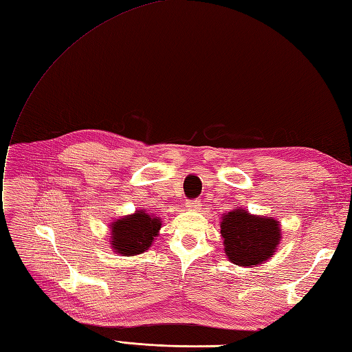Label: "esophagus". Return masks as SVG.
Returning a JSON list of instances; mask_svg holds the SVG:
<instances>
[{"label":"esophagus","instance_id":"esophagus-1","mask_svg":"<svg viewBox=\"0 0 352 352\" xmlns=\"http://www.w3.org/2000/svg\"><path fill=\"white\" fill-rule=\"evenodd\" d=\"M186 209H188V210H199L200 209V200H188V203H186Z\"/></svg>","mask_w":352,"mask_h":352}]
</instances>
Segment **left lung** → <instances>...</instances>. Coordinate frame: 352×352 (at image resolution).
I'll list each match as a JSON object with an SVG mask.
<instances>
[{
  "mask_svg": "<svg viewBox=\"0 0 352 352\" xmlns=\"http://www.w3.org/2000/svg\"><path fill=\"white\" fill-rule=\"evenodd\" d=\"M221 236L229 261L239 267H253L268 261L282 239V229L272 217L233 209L221 217Z\"/></svg>",
  "mask_w": 352,
  "mask_h": 352,
  "instance_id": "left-lung-1",
  "label": "left lung"
}]
</instances>
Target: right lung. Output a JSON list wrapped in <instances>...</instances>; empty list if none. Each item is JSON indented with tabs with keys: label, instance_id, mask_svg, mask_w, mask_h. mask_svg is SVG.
<instances>
[{
	"label": "right lung",
	"instance_id": "add662e5",
	"mask_svg": "<svg viewBox=\"0 0 352 352\" xmlns=\"http://www.w3.org/2000/svg\"><path fill=\"white\" fill-rule=\"evenodd\" d=\"M160 229V218L140 209L111 224V247L122 256L142 254L152 245Z\"/></svg>",
	"mask_w": 352,
	"mask_h": 352
}]
</instances>
